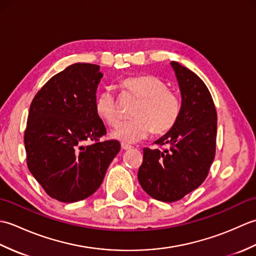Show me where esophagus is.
<instances>
[{"instance_id": "esophagus-1", "label": "esophagus", "mask_w": 256, "mask_h": 256, "mask_svg": "<svg viewBox=\"0 0 256 256\" xmlns=\"http://www.w3.org/2000/svg\"><path fill=\"white\" fill-rule=\"evenodd\" d=\"M121 148H122V150H128L133 148V146L128 145V144H125V143H122V144H121Z\"/></svg>"}]
</instances>
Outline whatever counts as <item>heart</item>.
<instances>
[{"label":"heart","mask_w":256,"mask_h":256,"mask_svg":"<svg viewBox=\"0 0 256 256\" xmlns=\"http://www.w3.org/2000/svg\"><path fill=\"white\" fill-rule=\"evenodd\" d=\"M121 86L140 100L132 121L120 123L111 136L124 143H135L155 134H165L177 124L182 113V102L175 92L168 89L164 80L153 74L125 78ZM96 112L103 122L114 125L118 121L116 98L111 89L102 90L94 101Z\"/></svg>","instance_id":"heart-1"}]
</instances>
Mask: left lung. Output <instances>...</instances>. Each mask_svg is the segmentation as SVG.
Masks as SVG:
<instances>
[{
	"label": "left lung",
	"mask_w": 256,
	"mask_h": 256,
	"mask_svg": "<svg viewBox=\"0 0 256 256\" xmlns=\"http://www.w3.org/2000/svg\"><path fill=\"white\" fill-rule=\"evenodd\" d=\"M182 94V113L177 124L156 140L162 150H143L138 178L152 198L174 202L197 189L208 176L216 155V111L204 82L176 62Z\"/></svg>",
	"instance_id": "left-lung-1"
}]
</instances>
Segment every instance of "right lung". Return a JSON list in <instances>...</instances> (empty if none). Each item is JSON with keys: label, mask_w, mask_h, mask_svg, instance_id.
<instances>
[{"label": "right lung", "mask_w": 256, "mask_h": 256, "mask_svg": "<svg viewBox=\"0 0 256 256\" xmlns=\"http://www.w3.org/2000/svg\"><path fill=\"white\" fill-rule=\"evenodd\" d=\"M100 66L74 64L42 86L30 103L24 133L26 162L50 197L76 202L94 194L121 150L94 108ZM86 140L94 144L83 146Z\"/></svg>", "instance_id": "add662e5"}]
</instances>
